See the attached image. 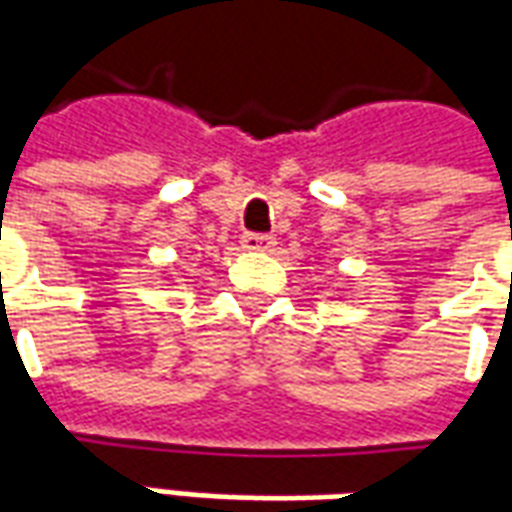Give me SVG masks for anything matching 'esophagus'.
Instances as JSON below:
<instances>
[{
  "label": "esophagus",
  "mask_w": 512,
  "mask_h": 512,
  "mask_svg": "<svg viewBox=\"0 0 512 512\" xmlns=\"http://www.w3.org/2000/svg\"><path fill=\"white\" fill-rule=\"evenodd\" d=\"M241 244H244V249H249V252H268V249H271V246L277 244V241H274L271 235L246 233V235H244V241H241Z\"/></svg>",
  "instance_id": "1"
}]
</instances>
